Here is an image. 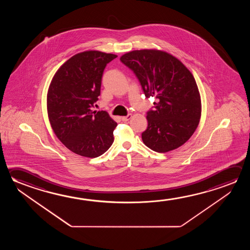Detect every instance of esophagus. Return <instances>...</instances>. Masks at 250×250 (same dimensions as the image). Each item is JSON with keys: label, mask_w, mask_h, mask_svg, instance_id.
Here are the masks:
<instances>
[{"label": "esophagus", "mask_w": 250, "mask_h": 250, "mask_svg": "<svg viewBox=\"0 0 250 250\" xmlns=\"http://www.w3.org/2000/svg\"><path fill=\"white\" fill-rule=\"evenodd\" d=\"M131 119V114H128L127 116H124L121 118V119L123 120L124 122H126L128 120H130Z\"/></svg>", "instance_id": "1"}]
</instances>
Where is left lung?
Returning <instances> with one entry per match:
<instances>
[{
    "mask_svg": "<svg viewBox=\"0 0 250 250\" xmlns=\"http://www.w3.org/2000/svg\"><path fill=\"white\" fill-rule=\"evenodd\" d=\"M120 60L135 73L146 98L154 97L147 112L144 144L152 151L167 152L184 145L200 123L201 101L190 70L170 53L140 49L124 54Z\"/></svg>",
    "mask_w": 250,
    "mask_h": 250,
    "instance_id": "1",
    "label": "left lung"
}]
</instances>
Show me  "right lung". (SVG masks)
<instances>
[{"label":"right lung","mask_w":250,"mask_h":250,"mask_svg":"<svg viewBox=\"0 0 250 250\" xmlns=\"http://www.w3.org/2000/svg\"><path fill=\"white\" fill-rule=\"evenodd\" d=\"M114 54L87 50L76 54L54 75L47 111L54 133L74 153L97 158L111 147L117 123L104 111H91L100 95L103 72Z\"/></svg>","instance_id":"right-lung-1"}]
</instances>
